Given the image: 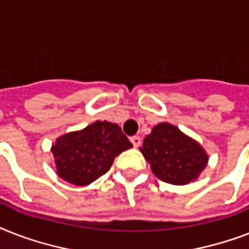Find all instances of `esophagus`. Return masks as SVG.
<instances>
[{"label":"esophagus","instance_id":"obj_1","mask_svg":"<svg viewBox=\"0 0 249 249\" xmlns=\"http://www.w3.org/2000/svg\"><path fill=\"white\" fill-rule=\"evenodd\" d=\"M130 142H132L133 143V146H134V147H140L141 146V143H142V141H141V138L138 136H134V137H132V138H130Z\"/></svg>","mask_w":249,"mask_h":249}]
</instances>
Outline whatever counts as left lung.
<instances>
[{
	"mask_svg": "<svg viewBox=\"0 0 249 249\" xmlns=\"http://www.w3.org/2000/svg\"><path fill=\"white\" fill-rule=\"evenodd\" d=\"M140 150L151 165L152 173L172 185L195 181L209 159L199 142L169 123L155 125Z\"/></svg>",
	"mask_w": 249,
	"mask_h": 249,
	"instance_id": "1",
	"label": "left lung"
}]
</instances>
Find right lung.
I'll return each instance as SVG.
<instances>
[{
  "instance_id": "add662e5",
  "label": "right lung",
  "mask_w": 249,
  "mask_h": 249,
  "mask_svg": "<svg viewBox=\"0 0 249 249\" xmlns=\"http://www.w3.org/2000/svg\"><path fill=\"white\" fill-rule=\"evenodd\" d=\"M133 147L121 128L95 121L86 128L66 133L52 146L56 174L76 186L90 185L103 176L119 154Z\"/></svg>"
}]
</instances>
